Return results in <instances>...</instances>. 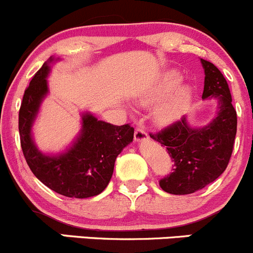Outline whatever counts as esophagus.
I'll return each mask as SVG.
<instances>
[{"instance_id":"34e87169","label":"esophagus","mask_w":253,"mask_h":253,"mask_svg":"<svg viewBox=\"0 0 253 253\" xmlns=\"http://www.w3.org/2000/svg\"><path fill=\"white\" fill-rule=\"evenodd\" d=\"M145 139H148V133L147 131H145L144 128H136V131H134V141L136 142H142V141H145Z\"/></svg>"}]
</instances>
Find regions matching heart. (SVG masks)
Here are the masks:
<instances>
[{
    "mask_svg": "<svg viewBox=\"0 0 253 253\" xmlns=\"http://www.w3.org/2000/svg\"><path fill=\"white\" fill-rule=\"evenodd\" d=\"M178 81H180V77L177 73H168L154 88L148 90L139 98V103L142 105L149 106L167 95V98L157 106L154 111L155 121L159 125H169L176 121L178 117H181V115L185 112L190 104L191 89L187 85H180L175 89L173 88Z\"/></svg>",
    "mask_w": 253,
    "mask_h": 253,
    "instance_id": "1",
    "label": "heart"
}]
</instances>
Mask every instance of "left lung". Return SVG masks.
Listing matches in <instances>:
<instances>
[{"label": "left lung", "instance_id": "left-lung-1", "mask_svg": "<svg viewBox=\"0 0 253 253\" xmlns=\"http://www.w3.org/2000/svg\"><path fill=\"white\" fill-rule=\"evenodd\" d=\"M201 61L206 75L202 98L218 100L215 119L202 128H193L183 116L149 133L167 147L174 162L172 172L159 181L160 187L171 195H190L216 180L225 171L235 143L237 116L228 82L216 66Z\"/></svg>", "mask_w": 253, "mask_h": 253}]
</instances>
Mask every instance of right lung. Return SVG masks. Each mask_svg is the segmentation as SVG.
Wrapping results in <instances>:
<instances>
[{"label":"right lung","mask_w":253,"mask_h":253,"mask_svg":"<svg viewBox=\"0 0 253 253\" xmlns=\"http://www.w3.org/2000/svg\"><path fill=\"white\" fill-rule=\"evenodd\" d=\"M48 72V62H45L23 95L18 120L23 154L33 174L52 191L66 197H93L109 185L115 160L132 142L134 128L129 124L114 126L85 114L81 136L67 152L56 157L40 153L30 132L42 100L47 94Z\"/></svg>","instance_id":"1"}]
</instances>
